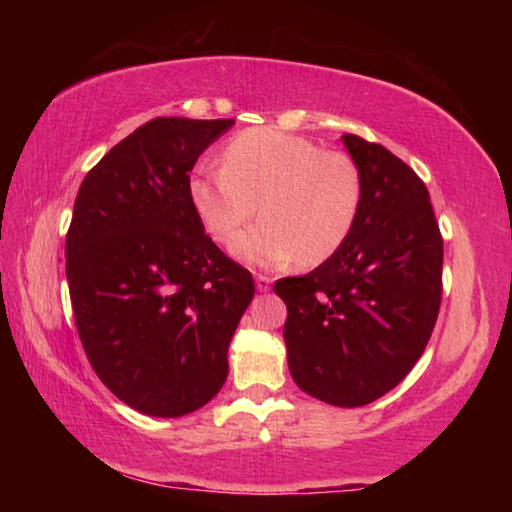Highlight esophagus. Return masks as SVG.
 Returning a JSON list of instances; mask_svg holds the SVG:
<instances>
[{"mask_svg":"<svg viewBox=\"0 0 512 512\" xmlns=\"http://www.w3.org/2000/svg\"><path fill=\"white\" fill-rule=\"evenodd\" d=\"M255 284H257V291L266 293L268 289H271V284H273V277H268V275H257V277H255Z\"/></svg>","mask_w":512,"mask_h":512,"instance_id":"1","label":"esophagus"}]
</instances>
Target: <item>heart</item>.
Returning a JSON list of instances; mask_svg holds the SVG:
<instances>
[{"label": "heart", "mask_w": 512, "mask_h": 512, "mask_svg": "<svg viewBox=\"0 0 512 512\" xmlns=\"http://www.w3.org/2000/svg\"><path fill=\"white\" fill-rule=\"evenodd\" d=\"M189 198L214 241L255 266H282L300 257L318 266L352 235L363 203L361 171L348 153L275 128H248L225 146L223 164H201L189 180Z\"/></svg>", "instance_id": "1"}]
</instances>
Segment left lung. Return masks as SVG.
Wrapping results in <instances>:
<instances>
[{"mask_svg":"<svg viewBox=\"0 0 512 512\" xmlns=\"http://www.w3.org/2000/svg\"><path fill=\"white\" fill-rule=\"evenodd\" d=\"M361 171L363 203L336 255L282 277L291 377L334 406L379 400L422 357L443 298V235L427 185L381 144L343 135Z\"/></svg>","mask_w":512,"mask_h":512,"instance_id":"obj_1","label":"left lung"}]
</instances>
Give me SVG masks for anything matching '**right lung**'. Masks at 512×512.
<instances>
[{
    "label": "right lung",
    "mask_w": 512,
    "mask_h": 512,
    "mask_svg": "<svg viewBox=\"0 0 512 512\" xmlns=\"http://www.w3.org/2000/svg\"><path fill=\"white\" fill-rule=\"evenodd\" d=\"M232 119L155 117L83 178L67 230V284L92 370L155 418L201 409L228 377V345L255 296L189 198V171Z\"/></svg>",
    "instance_id": "obj_1"
}]
</instances>
